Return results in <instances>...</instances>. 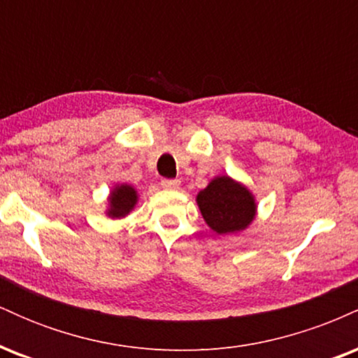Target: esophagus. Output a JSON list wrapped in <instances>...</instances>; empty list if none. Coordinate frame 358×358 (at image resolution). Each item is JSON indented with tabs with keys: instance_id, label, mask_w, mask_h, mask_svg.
<instances>
[{
	"instance_id": "34e87169",
	"label": "esophagus",
	"mask_w": 358,
	"mask_h": 358,
	"mask_svg": "<svg viewBox=\"0 0 358 358\" xmlns=\"http://www.w3.org/2000/svg\"><path fill=\"white\" fill-rule=\"evenodd\" d=\"M162 187L166 188V190H178L180 182L178 180H162Z\"/></svg>"
}]
</instances>
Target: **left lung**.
Returning <instances> with one entry per match:
<instances>
[{
    "mask_svg": "<svg viewBox=\"0 0 358 358\" xmlns=\"http://www.w3.org/2000/svg\"><path fill=\"white\" fill-rule=\"evenodd\" d=\"M196 205L205 224L220 236L248 229L257 213L256 196L252 192L227 175L215 176L203 190H200Z\"/></svg>",
    "mask_w": 358,
    "mask_h": 358,
    "instance_id": "left-lung-1",
    "label": "left lung"
}]
</instances>
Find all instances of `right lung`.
I'll return each instance as SVG.
<instances>
[{"label":"right lung","mask_w":358,"mask_h":358,"mask_svg":"<svg viewBox=\"0 0 358 358\" xmlns=\"http://www.w3.org/2000/svg\"><path fill=\"white\" fill-rule=\"evenodd\" d=\"M138 203V192L133 185L117 183L108 196L106 215L109 219H124Z\"/></svg>","instance_id":"obj_1"}]
</instances>
